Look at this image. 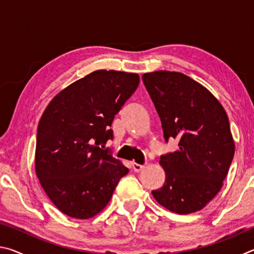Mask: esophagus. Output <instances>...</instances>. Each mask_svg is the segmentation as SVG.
Segmentation results:
<instances>
[{
	"mask_svg": "<svg viewBox=\"0 0 254 254\" xmlns=\"http://www.w3.org/2000/svg\"><path fill=\"white\" fill-rule=\"evenodd\" d=\"M132 168H133V170L135 171V173H140V171H142L145 168V165H139V163L133 162L132 163Z\"/></svg>",
	"mask_w": 254,
	"mask_h": 254,
	"instance_id": "obj_1",
	"label": "esophagus"
}]
</instances>
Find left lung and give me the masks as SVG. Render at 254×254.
Returning <instances> with one entry per match:
<instances>
[{
  "mask_svg": "<svg viewBox=\"0 0 254 254\" xmlns=\"http://www.w3.org/2000/svg\"><path fill=\"white\" fill-rule=\"evenodd\" d=\"M142 80L161 120L165 140H179L175 152L160 158L166 182L152 195L170 212L195 213L221 190L233 160L229 118L207 88L182 72H147Z\"/></svg>",
  "mask_w": 254,
  "mask_h": 254,
  "instance_id": "obj_1",
  "label": "left lung"
}]
</instances>
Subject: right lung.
Masks as SVG:
<instances>
[{
  "label": "right lung",
  "mask_w": 254,
  "mask_h": 254,
  "mask_svg": "<svg viewBox=\"0 0 254 254\" xmlns=\"http://www.w3.org/2000/svg\"><path fill=\"white\" fill-rule=\"evenodd\" d=\"M140 83L137 74L96 70L57 94L38 124L36 174L60 212L87 220L105 208L128 173L103 150L111 126Z\"/></svg>",
  "instance_id": "add662e5"
}]
</instances>
